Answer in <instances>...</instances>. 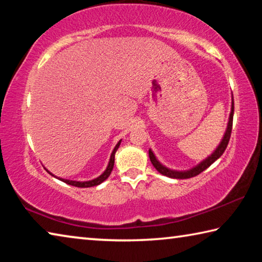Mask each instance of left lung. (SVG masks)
<instances>
[{"mask_svg":"<svg viewBox=\"0 0 262 262\" xmlns=\"http://www.w3.org/2000/svg\"><path fill=\"white\" fill-rule=\"evenodd\" d=\"M231 104H232L231 105V112H230L227 130H225V133H224V136H223V139H222L221 143L219 144V147L216 148L215 151L212 152L210 156H208L206 159H203V161L201 163H199L196 166H194V167L189 168V170H186V171L171 170V168L164 166L163 164L156 158V156H155L154 152L151 151V149H149L150 161H151L152 165L159 172V173H162L163 176H166V177H168V178L188 179V178H192V177L200 174L202 171H205L206 168L209 167L212 163H214L215 161H217V159H219L222 156V155H223V152L225 151V149H227L228 143H229V140H230V136H231L232 120H233V110H234V107H233V96H232V103Z\"/></svg>","mask_w":262,"mask_h":262,"instance_id":"8db88e82","label":"left lung"}]
</instances>
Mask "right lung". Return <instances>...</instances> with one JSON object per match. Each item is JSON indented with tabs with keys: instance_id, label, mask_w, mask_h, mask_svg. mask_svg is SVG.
Returning <instances> with one entry per match:
<instances>
[{
	"instance_id": "right-lung-1",
	"label": "right lung",
	"mask_w": 262,
	"mask_h": 262,
	"mask_svg": "<svg viewBox=\"0 0 262 262\" xmlns=\"http://www.w3.org/2000/svg\"><path fill=\"white\" fill-rule=\"evenodd\" d=\"M120 143H121V140L118 142L117 145H115L114 149H113L112 154H111L110 162H108L107 167H106V170L99 177H97L96 179H92V180H89V181H75V180H69V179H63V178H57V177H56V178L59 179V180H61V181H63V183H66V184L75 186V187H92V186H97V185L101 184V183H103V181H105L106 179L108 178V176L111 174V172H112V170H113V166H114V155H115V152H117V150L119 148V145H120ZM46 171L50 174H52L53 177H55L54 174L51 173V172L48 171V170H46Z\"/></svg>"
}]
</instances>
